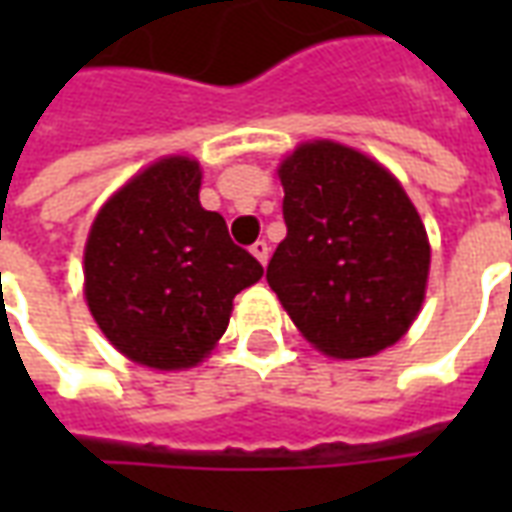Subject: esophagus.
<instances>
[{
    "label": "esophagus",
    "instance_id": "esophagus-1",
    "mask_svg": "<svg viewBox=\"0 0 512 512\" xmlns=\"http://www.w3.org/2000/svg\"><path fill=\"white\" fill-rule=\"evenodd\" d=\"M249 252H252V255H255L257 260H260V263L266 266V263H268V244H266V241H255Z\"/></svg>",
    "mask_w": 512,
    "mask_h": 512
}]
</instances>
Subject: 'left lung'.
Returning a JSON list of instances; mask_svg holds the SVG:
<instances>
[{"label":"left lung","instance_id":"obj_1","mask_svg":"<svg viewBox=\"0 0 512 512\" xmlns=\"http://www.w3.org/2000/svg\"><path fill=\"white\" fill-rule=\"evenodd\" d=\"M285 241L266 279L301 337L332 359H365L417 321L430 274L428 230L389 169L334 139L282 156Z\"/></svg>","mask_w":512,"mask_h":512}]
</instances>
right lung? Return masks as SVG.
I'll use <instances>...</instances> for the list:
<instances>
[{
    "instance_id": "1",
    "label": "right lung",
    "mask_w": 512,
    "mask_h": 512,
    "mask_svg": "<svg viewBox=\"0 0 512 512\" xmlns=\"http://www.w3.org/2000/svg\"><path fill=\"white\" fill-rule=\"evenodd\" d=\"M202 167L164 156L101 205L84 244V301L120 354L150 370H189L227 332L233 299L263 277L216 211Z\"/></svg>"
}]
</instances>
